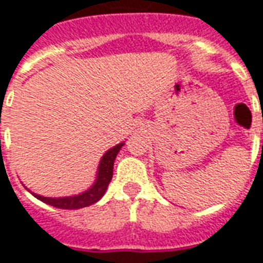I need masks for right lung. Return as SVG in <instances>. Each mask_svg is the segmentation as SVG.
I'll list each match as a JSON object with an SVG mask.
<instances>
[{
	"label": "right lung",
	"mask_w": 263,
	"mask_h": 263,
	"mask_svg": "<svg viewBox=\"0 0 263 263\" xmlns=\"http://www.w3.org/2000/svg\"><path fill=\"white\" fill-rule=\"evenodd\" d=\"M122 145H123V143H120V144H118L116 147H113V148L105 153L102 160H101V164H99L97 182L87 192H84L82 195H78V196L71 197H43L39 196V195H34V197H37L39 200L47 203L50 206H54L57 209H67V210L87 208L89 204L97 203L105 195L106 189H108L109 182H110L113 176V162H115L116 155H118V153L122 148Z\"/></svg>",
	"instance_id": "add662e5"
}]
</instances>
